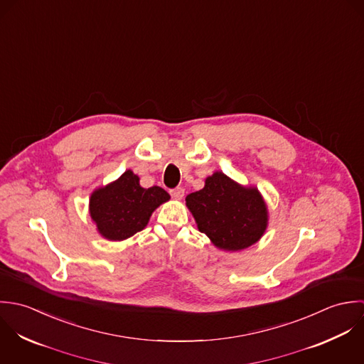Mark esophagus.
I'll return each instance as SVG.
<instances>
[{
    "label": "esophagus",
    "instance_id": "esophagus-1",
    "mask_svg": "<svg viewBox=\"0 0 364 364\" xmlns=\"http://www.w3.org/2000/svg\"><path fill=\"white\" fill-rule=\"evenodd\" d=\"M170 194H171V197H173L174 200H181V198L184 197V188H181V187L173 188V190L170 191Z\"/></svg>",
    "mask_w": 364,
    "mask_h": 364
}]
</instances>
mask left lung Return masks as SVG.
I'll use <instances>...</instances> for the list:
<instances>
[{
  "label": "left lung",
  "mask_w": 364,
  "mask_h": 364,
  "mask_svg": "<svg viewBox=\"0 0 364 364\" xmlns=\"http://www.w3.org/2000/svg\"><path fill=\"white\" fill-rule=\"evenodd\" d=\"M186 205L198 230L223 250L252 246L267 228V207L259 190L243 187L222 171L207 177L203 190L188 194Z\"/></svg>",
  "instance_id": "obj_1"
}]
</instances>
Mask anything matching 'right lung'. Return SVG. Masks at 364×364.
<instances>
[{
	"label": "right lung",
	"mask_w": 364,
	"mask_h": 364,
	"mask_svg": "<svg viewBox=\"0 0 364 364\" xmlns=\"http://www.w3.org/2000/svg\"><path fill=\"white\" fill-rule=\"evenodd\" d=\"M168 200V193L161 187L144 188L139 177L127 170L118 180L91 194L90 215L101 236L124 240L142 230L151 213Z\"/></svg>",
	"instance_id": "obj_1"
}]
</instances>
